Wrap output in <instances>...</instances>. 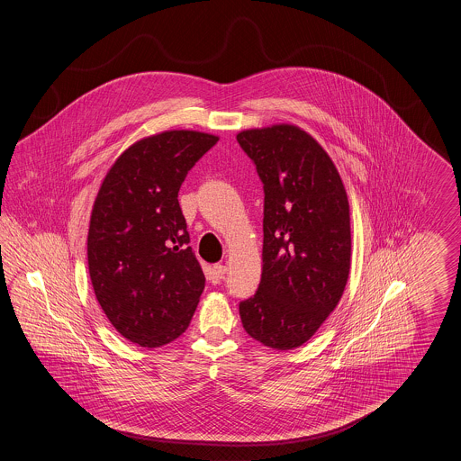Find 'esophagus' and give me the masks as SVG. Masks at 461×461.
Here are the masks:
<instances>
[{
  "mask_svg": "<svg viewBox=\"0 0 461 461\" xmlns=\"http://www.w3.org/2000/svg\"><path fill=\"white\" fill-rule=\"evenodd\" d=\"M224 275H226V266H222V264H214V266L211 267V271H209V280H211V284L218 285V284L222 282Z\"/></svg>",
  "mask_w": 461,
  "mask_h": 461,
  "instance_id": "esophagus-1",
  "label": "esophagus"
}]
</instances>
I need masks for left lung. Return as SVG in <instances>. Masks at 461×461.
<instances>
[{"label":"left lung","instance_id":"left-lung-1","mask_svg":"<svg viewBox=\"0 0 461 461\" xmlns=\"http://www.w3.org/2000/svg\"><path fill=\"white\" fill-rule=\"evenodd\" d=\"M263 181V275L240 303L241 325L264 346H303L337 307L351 269L349 202L321 145L292 124L237 134Z\"/></svg>","mask_w":461,"mask_h":461}]
</instances>
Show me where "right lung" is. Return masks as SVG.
I'll return each mask as SVG.
<instances>
[{"mask_svg": "<svg viewBox=\"0 0 461 461\" xmlns=\"http://www.w3.org/2000/svg\"><path fill=\"white\" fill-rule=\"evenodd\" d=\"M207 132L164 131L119 155L95 198L89 278L110 323L141 348H160L188 329L205 286L177 192L218 143Z\"/></svg>", "mask_w": 461, "mask_h": 461, "instance_id": "1", "label": "right lung"}]
</instances>
